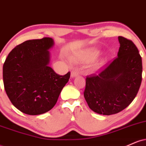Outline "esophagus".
<instances>
[{"label": "esophagus", "mask_w": 146, "mask_h": 146, "mask_svg": "<svg viewBox=\"0 0 146 146\" xmlns=\"http://www.w3.org/2000/svg\"><path fill=\"white\" fill-rule=\"evenodd\" d=\"M78 74H79L78 71H77L76 69H75V70H73V71H71V78H75V77L78 76Z\"/></svg>", "instance_id": "34e87169"}]
</instances>
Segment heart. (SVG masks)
Segmentation results:
<instances>
[{
  "label": "heart",
  "instance_id": "heart-1",
  "mask_svg": "<svg viewBox=\"0 0 146 146\" xmlns=\"http://www.w3.org/2000/svg\"><path fill=\"white\" fill-rule=\"evenodd\" d=\"M98 56L97 51L89 50L87 51H84L82 53H75L73 56L71 58V60L75 63H90L96 59ZM102 67L100 64H96L94 66L95 71H98Z\"/></svg>",
  "mask_w": 146,
  "mask_h": 146
}]
</instances>
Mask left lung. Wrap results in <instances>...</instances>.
Returning a JSON list of instances; mask_svg holds the SVG:
<instances>
[{"label":"left lung","instance_id":"left-lung-1","mask_svg":"<svg viewBox=\"0 0 146 146\" xmlns=\"http://www.w3.org/2000/svg\"><path fill=\"white\" fill-rule=\"evenodd\" d=\"M117 57L98 75L86 78L84 95L89 108L100 115H110L125 109L133 101L142 80V60L130 40L118 37Z\"/></svg>","mask_w":146,"mask_h":146}]
</instances>
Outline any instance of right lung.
Returning <instances> with one entry per match:
<instances>
[{"mask_svg": "<svg viewBox=\"0 0 146 146\" xmlns=\"http://www.w3.org/2000/svg\"><path fill=\"white\" fill-rule=\"evenodd\" d=\"M51 38L29 40L13 48L3 64L5 90L12 104L29 115L49 111L56 105L70 72L59 75L48 66Z\"/></svg>", "mask_w": 146, "mask_h": 146, "instance_id": "right-lung-1", "label": "right lung"}]
</instances>
